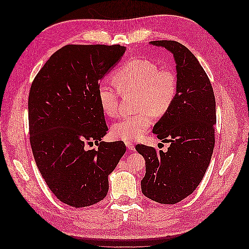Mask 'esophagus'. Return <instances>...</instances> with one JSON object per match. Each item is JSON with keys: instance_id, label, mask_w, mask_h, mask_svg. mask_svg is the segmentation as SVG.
<instances>
[{"instance_id": "34e87169", "label": "esophagus", "mask_w": 249, "mask_h": 249, "mask_svg": "<svg viewBox=\"0 0 249 249\" xmlns=\"http://www.w3.org/2000/svg\"><path fill=\"white\" fill-rule=\"evenodd\" d=\"M125 145H126V147H127V149H129V150H134V149H135L134 143H132V142H130V141L125 142Z\"/></svg>"}]
</instances>
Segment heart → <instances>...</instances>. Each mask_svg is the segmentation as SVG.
I'll use <instances>...</instances> for the list:
<instances>
[{"instance_id": "heart-1", "label": "heart", "mask_w": 249, "mask_h": 249, "mask_svg": "<svg viewBox=\"0 0 249 249\" xmlns=\"http://www.w3.org/2000/svg\"><path fill=\"white\" fill-rule=\"evenodd\" d=\"M115 87L101 84L97 88L102 110L115 117L119 110V92L136 93V115L125 117L111 126L113 138L133 141L141 138L153 124V116L162 117L171 109L178 95V79L169 69H160L148 59H134L119 69L113 77Z\"/></svg>"}]
</instances>
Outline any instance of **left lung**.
<instances>
[{"label":"left lung","mask_w":249,"mask_h":249,"mask_svg":"<svg viewBox=\"0 0 249 249\" xmlns=\"http://www.w3.org/2000/svg\"><path fill=\"white\" fill-rule=\"evenodd\" d=\"M169 51L176 61L178 95L171 109L162 116L153 133L170 142L167 152L138 144L145 160L141 190L146 197L175 205L189 196L205 176L215 144L216 103L205 70L192 53L173 40L150 41Z\"/></svg>","instance_id":"obj_1"}]
</instances>
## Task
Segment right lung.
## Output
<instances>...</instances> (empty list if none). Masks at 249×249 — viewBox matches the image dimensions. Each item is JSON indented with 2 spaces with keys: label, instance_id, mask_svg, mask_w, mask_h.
<instances>
[{
  "label": "right lung",
  "instance_id": "right-lung-1",
  "mask_svg": "<svg viewBox=\"0 0 249 249\" xmlns=\"http://www.w3.org/2000/svg\"><path fill=\"white\" fill-rule=\"evenodd\" d=\"M114 44H67L53 54L29 93L30 143L37 167L56 197L74 208L106 197L108 177L125 153L123 141L105 142L101 80L125 53ZM94 142L97 150L86 145Z\"/></svg>",
  "mask_w": 249,
  "mask_h": 249
}]
</instances>
